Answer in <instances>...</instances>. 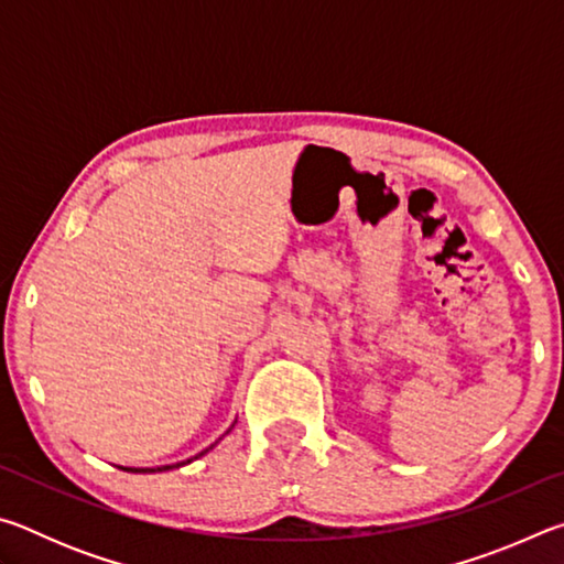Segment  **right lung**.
I'll use <instances>...</instances> for the list:
<instances>
[{"instance_id": "add662e5", "label": "right lung", "mask_w": 564, "mask_h": 564, "mask_svg": "<svg viewBox=\"0 0 564 564\" xmlns=\"http://www.w3.org/2000/svg\"><path fill=\"white\" fill-rule=\"evenodd\" d=\"M206 453V451H204ZM204 453H198V455H204ZM196 455V457H198ZM186 463H191V460H186ZM171 465H164V467H156V470H151V467H147V470H133V467H121V470H127V473H161V470H169Z\"/></svg>"}]
</instances>
